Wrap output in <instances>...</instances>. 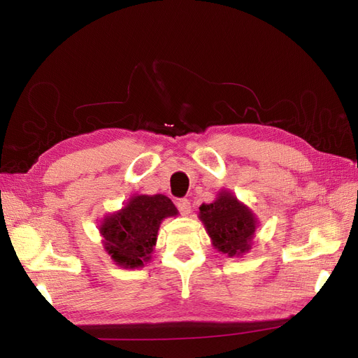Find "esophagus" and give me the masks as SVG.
Wrapping results in <instances>:
<instances>
[{
	"instance_id": "esophagus-1",
	"label": "esophagus",
	"mask_w": 358,
	"mask_h": 358,
	"mask_svg": "<svg viewBox=\"0 0 358 358\" xmlns=\"http://www.w3.org/2000/svg\"><path fill=\"white\" fill-rule=\"evenodd\" d=\"M176 206L182 215H189L191 213V203L187 199H179L176 200Z\"/></svg>"
}]
</instances>
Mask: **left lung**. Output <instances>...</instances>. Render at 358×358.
Segmentation results:
<instances>
[{
    "label": "left lung",
    "instance_id": "left-lung-1",
    "mask_svg": "<svg viewBox=\"0 0 358 358\" xmlns=\"http://www.w3.org/2000/svg\"><path fill=\"white\" fill-rule=\"evenodd\" d=\"M199 218L220 252L239 257L251 249L258 221L251 209L230 191H221L210 204H201Z\"/></svg>",
    "mask_w": 358,
    "mask_h": 358
}]
</instances>
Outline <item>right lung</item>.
Wrapping results in <instances>:
<instances>
[{
  "label": "right lung",
  "instance_id": "1",
  "mask_svg": "<svg viewBox=\"0 0 358 358\" xmlns=\"http://www.w3.org/2000/svg\"><path fill=\"white\" fill-rule=\"evenodd\" d=\"M173 201L162 196H134L121 210L104 216L100 225L106 252L125 268H137L148 263L157 243L159 224L176 216Z\"/></svg>",
  "mask_w": 358,
  "mask_h": 358
}]
</instances>
